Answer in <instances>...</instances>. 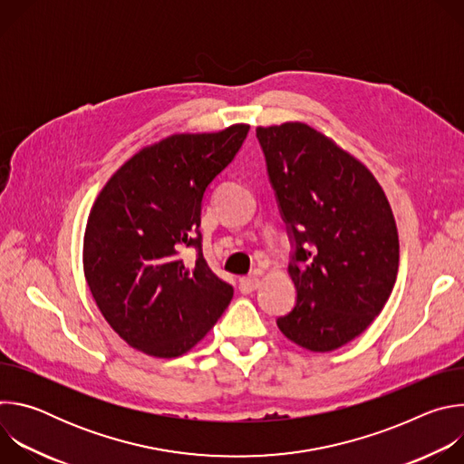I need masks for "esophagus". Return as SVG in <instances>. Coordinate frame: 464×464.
<instances>
[{
  "label": "esophagus",
  "mask_w": 464,
  "mask_h": 464,
  "mask_svg": "<svg viewBox=\"0 0 464 464\" xmlns=\"http://www.w3.org/2000/svg\"><path fill=\"white\" fill-rule=\"evenodd\" d=\"M258 285H260V279H258L256 274H253V276L242 277V279L238 281V290H240L242 294H251V292H255V290L258 288Z\"/></svg>",
  "instance_id": "obj_1"
}]
</instances>
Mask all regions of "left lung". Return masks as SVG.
Masks as SVG:
<instances>
[{"label": "left lung", "mask_w": 464, "mask_h": 464, "mask_svg": "<svg viewBox=\"0 0 464 464\" xmlns=\"http://www.w3.org/2000/svg\"><path fill=\"white\" fill-rule=\"evenodd\" d=\"M256 140L292 244L297 292L277 326L308 351H336L363 333L392 292V211L374 176L308 124L258 126Z\"/></svg>", "instance_id": "left-lung-1"}]
</instances>
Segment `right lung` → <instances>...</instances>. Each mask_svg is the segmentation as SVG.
<instances>
[{
	"instance_id": "obj_1",
	"label": "right lung",
	"mask_w": 464,
	"mask_h": 464,
	"mask_svg": "<svg viewBox=\"0 0 464 464\" xmlns=\"http://www.w3.org/2000/svg\"><path fill=\"white\" fill-rule=\"evenodd\" d=\"M247 130L170 136L126 161L95 200L84 235L86 281L110 326L141 353L181 356L233 297L204 258L200 215ZM185 246L197 251L192 265L179 256Z\"/></svg>"
}]
</instances>
